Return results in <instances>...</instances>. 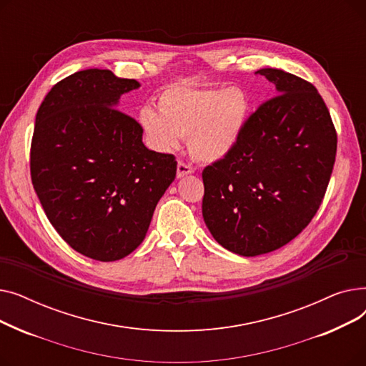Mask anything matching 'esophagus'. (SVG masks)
<instances>
[{
	"label": "esophagus",
	"mask_w": 366,
	"mask_h": 366,
	"mask_svg": "<svg viewBox=\"0 0 366 366\" xmlns=\"http://www.w3.org/2000/svg\"><path fill=\"white\" fill-rule=\"evenodd\" d=\"M194 169L191 167L189 164L184 163V162H178V167H177V177L178 178H184L187 175H189V173H193Z\"/></svg>",
	"instance_id": "1"
}]
</instances>
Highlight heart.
I'll use <instances>...</instances> for the list:
<instances>
[{
    "instance_id": "b5f03b06",
    "label": "heart",
    "mask_w": 366,
    "mask_h": 366,
    "mask_svg": "<svg viewBox=\"0 0 366 366\" xmlns=\"http://www.w3.org/2000/svg\"><path fill=\"white\" fill-rule=\"evenodd\" d=\"M159 111L142 107L138 124L149 148L177 149L188 137L193 156L203 163L224 160L239 144L251 98L240 86L189 87L172 84L157 98Z\"/></svg>"
}]
</instances>
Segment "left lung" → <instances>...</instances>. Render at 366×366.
Masks as SVG:
<instances>
[{"mask_svg":"<svg viewBox=\"0 0 366 366\" xmlns=\"http://www.w3.org/2000/svg\"><path fill=\"white\" fill-rule=\"evenodd\" d=\"M257 74L274 84L276 96L247 119L232 154L202 173L206 227L242 257L273 252L309 225L337 154L335 127L316 87L276 68Z\"/></svg>","mask_w":366,"mask_h":366,"instance_id":"obj_1","label":"left lung"}]
</instances>
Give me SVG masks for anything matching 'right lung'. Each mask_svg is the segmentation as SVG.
<instances>
[{
  "mask_svg": "<svg viewBox=\"0 0 366 366\" xmlns=\"http://www.w3.org/2000/svg\"><path fill=\"white\" fill-rule=\"evenodd\" d=\"M139 87L109 69L79 71L51 87L35 117V193L59 236L96 261L122 259L144 242L177 177L175 157L148 149L138 122L117 109Z\"/></svg>",
  "mask_w": 366,
  "mask_h": 366,
  "instance_id": "obj_1",
  "label": "right lung"
}]
</instances>
